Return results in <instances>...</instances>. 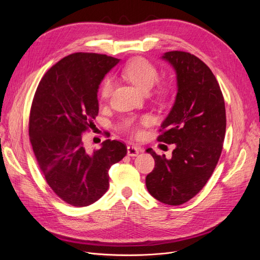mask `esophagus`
<instances>
[{"instance_id":"1","label":"esophagus","mask_w":260,"mask_h":260,"mask_svg":"<svg viewBox=\"0 0 260 260\" xmlns=\"http://www.w3.org/2000/svg\"><path fill=\"white\" fill-rule=\"evenodd\" d=\"M140 152V148L138 146L136 145H133V144H129L127 146V155L131 156V157H136Z\"/></svg>"}]
</instances>
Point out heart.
<instances>
[{
    "label": "heart",
    "instance_id": "heart-1",
    "mask_svg": "<svg viewBox=\"0 0 260 260\" xmlns=\"http://www.w3.org/2000/svg\"><path fill=\"white\" fill-rule=\"evenodd\" d=\"M123 75H124L126 79H128L133 84H135L136 86L144 91L151 89L159 78V74L155 65L143 58H136L129 61L124 66V68H123ZM113 86V80L109 78L105 79L101 87V98L103 100H107L109 98V95L112 94ZM166 92L167 89L165 87H161L158 90L159 94H165ZM147 121V118L143 119V122ZM134 129L136 132H138V129L136 127H134Z\"/></svg>",
    "mask_w": 260,
    "mask_h": 260
}]
</instances>
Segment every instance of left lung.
I'll use <instances>...</instances> for the list:
<instances>
[{
    "instance_id": "8db88e82",
    "label": "left lung",
    "mask_w": 260,
    "mask_h": 260,
    "mask_svg": "<svg viewBox=\"0 0 260 260\" xmlns=\"http://www.w3.org/2000/svg\"><path fill=\"white\" fill-rule=\"evenodd\" d=\"M162 59L175 70L178 89L157 140L176 147L171 159L146 149L155 159V168L146 176L145 184L160 202L180 206L207 184L219 160L226 126L225 106L214 74L199 58L174 50Z\"/></svg>"
}]
</instances>
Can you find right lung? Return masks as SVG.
<instances>
[{
    "mask_svg": "<svg viewBox=\"0 0 260 260\" xmlns=\"http://www.w3.org/2000/svg\"><path fill=\"white\" fill-rule=\"evenodd\" d=\"M119 61L106 54L72 53L44 75L32 100L29 138L39 168L56 195L77 208L106 193L108 170L127 153L124 143L111 139L89 152L82 136L98 116L101 81Z\"/></svg>",
    "mask_w": 260,
    "mask_h": 260,
    "instance_id": "right-lung-1",
    "label": "right lung"
}]
</instances>
